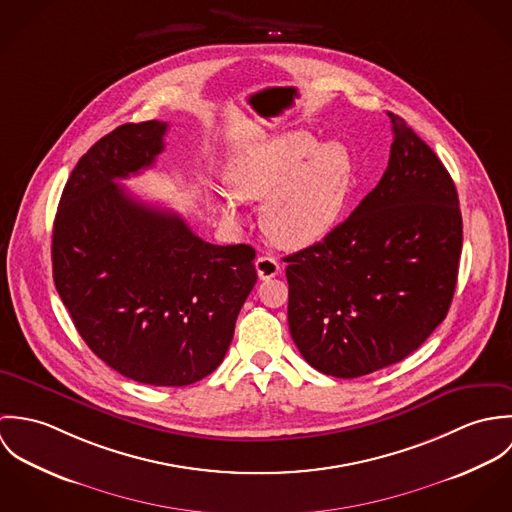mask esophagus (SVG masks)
Listing matches in <instances>:
<instances>
[{"mask_svg": "<svg viewBox=\"0 0 512 512\" xmlns=\"http://www.w3.org/2000/svg\"><path fill=\"white\" fill-rule=\"evenodd\" d=\"M256 272L260 280H270L280 274V262L274 256H258L256 258Z\"/></svg>", "mask_w": 512, "mask_h": 512, "instance_id": "obj_1", "label": "esophagus"}]
</instances>
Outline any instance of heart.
I'll list each match as a JSON object with an SVG mask.
<instances>
[{
	"label": "heart",
	"instance_id": "b5f03b06",
	"mask_svg": "<svg viewBox=\"0 0 512 512\" xmlns=\"http://www.w3.org/2000/svg\"><path fill=\"white\" fill-rule=\"evenodd\" d=\"M355 177L353 155L339 142L319 146L305 132L246 147L230 167L238 197L266 201L262 226L288 248L321 240L339 220ZM224 213L238 219L234 199H224Z\"/></svg>",
	"mask_w": 512,
	"mask_h": 512
}]
</instances>
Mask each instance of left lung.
I'll return each instance as SVG.
<instances>
[{"label":"left lung","instance_id":"1","mask_svg":"<svg viewBox=\"0 0 512 512\" xmlns=\"http://www.w3.org/2000/svg\"><path fill=\"white\" fill-rule=\"evenodd\" d=\"M378 185L288 262V323L303 359L357 378L412 355L451 305L463 222L447 169L404 118Z\"/></svg>","mask_w":512,"mask_h":512}]
</instances>
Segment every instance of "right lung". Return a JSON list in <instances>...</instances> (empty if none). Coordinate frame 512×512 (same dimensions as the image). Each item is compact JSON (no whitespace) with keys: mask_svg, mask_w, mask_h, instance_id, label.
<instances>
[{"mask_svg":"<svg viewBox=\"0 0 512 512\" xmlns=\"http://www.w3.org/2000/svg\"><path fill=\"white\" fill-rule=\"evenodd\" d=\"M165 132L124 124L78 159L53 224V278L98 359L142 384L187 386L222 363L258 274L252 246L209 244L118 185L153 165Z\"/></svg>","mask_w":512,"mask_h":512,"instance_id":"right-lung-1","label":"right lung"}]
</instances>
